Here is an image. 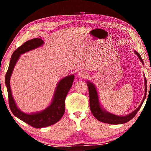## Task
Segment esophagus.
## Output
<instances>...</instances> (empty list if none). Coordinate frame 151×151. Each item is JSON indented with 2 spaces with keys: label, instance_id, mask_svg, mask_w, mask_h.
I'll use <instances>...</instances> for the list:
<instances>
[{
  "label": "esophagus",
  "instance_id": "esophagus-1",
  "mask_svg": "<svg viewBox=\"0 0 151 151\" xmlns=\"http://www.w3.org/2000/svg\"><path fill=\"white\" fill-rule=\"evenodd\" d=\"M78 75L81 78H85L86 77V76H87V73L85 72V71H84V70H81V71H79V72L78 73Z\"/></svg>",
  "mask_w": 151,
  "mask_h": 151
}]
</instances>
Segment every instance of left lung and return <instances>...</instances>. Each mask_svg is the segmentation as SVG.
<instances>
[{
	"label": "left lung",
	"instance_id": "left-lung-1",
	"mask_svg": "<svg viewBox=\"0 0 151 151\" xmlns=\"http://www.w3.org/2000/svg\"><path fill=\"white\" fill-rule=\"evenodd\" d=\"M134 53L136 54L138 57L141 61L142 63L143 64V60L142 59L141 57L139 52H137L136 50H134ZM145 96L143 98V100L142 103H140V106L138 108L132 112L131 113H130L128 115L124 116H120L115 115V114L110 113V112L105 111L101 107L100 103L99 101V97L98 94H97L96 90L95 88V86L90 81H87V86L88 88V93H89V103H90V109L91 112L93 113V116L98 120V121L105 122L107 124H124L126 122H129V121L133 118V117L136 115L138 111H139V109L141 107L142 104L144 102L145 98H146L147 95V80L146 78H145Z\"/></svg>",
	"mask_w": 151,
	"mask_h": 151
}]
</instances>
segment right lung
<instances>
[{
    "label": "right lung",
    "mask_w": 151,
    "mask_h": 151,
    "mask_svg": "<svg viewBox=\"0 0 151 151\" xmlns=\"http://www.w3.org/2000/svg\"><path fill=\"white\" fill-rule=\"evenodd\" d=\"M43 44L44 41L41 39H33L25 42L18 48L11 56L8 70L5 75V84L8 91L9 106L12 114L30 126L37 129L54 124L62 118L65 111L66 96L73 85L75 78L74 75H69L61 79L56 88L52 103L44 111L37 113L26 114L18 109L12 96L10 85V78L14 66L22 54L39 47Z\"/></svg>",
    "instance_id": "1"
}]
</instances>
